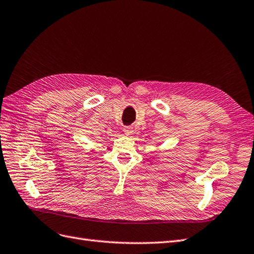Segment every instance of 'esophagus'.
<instances>
[{
    "mask_svg": "<svg viewBox=\"0 0 254 254\" xmlns=\"http://www.w3.org/2000/svg\"><path fill=\"white\" fill-rule=\"evenodd\" d=\"M123 132H125V134L126 135H131L132 133H133V127H123Z\"/></svg>",
    "mask_w": 254,
    "mask_h": 254,
    "instance_id": "34e87169",
    "label": "esophagus"
}]
</instances>
